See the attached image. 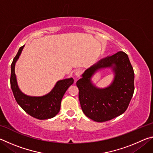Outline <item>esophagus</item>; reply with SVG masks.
Here are the masks:
<instances>
[{
  "label": "esophagus",
  "instance_id": "obj_1",
  "mask_svg": "<svg viewBox=\"0 0 153 153\" xmlns=\"http://www.w3.org/2000/svg\"><path fill=\"white\" fill-rule=\"evenodd\" d=\"M75 74H76V76L77 77H79L80 76H82V71L81 70V69H77V70H76V72H75Z\"/></svg>",
  "mask_w": 153,
  "mask_h": 153
}]
</instances>
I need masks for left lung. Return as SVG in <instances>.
<instances>
[{"instance_id":"1","label":"left lung","mask_w":153,"mask_h":153,"mask_svg":"<svg viewBox=\"0 0 153 153\" xmlns=\"http://www.w3.org/2000/svg\"><path fill=\"white\" fill-rule=\"evenodd\" d=\"M110 66L116 74L113 84L105 89L93 86L90 77L94 71ZM76 85L80 106L88 117L97 122H104L121 115L128 108L134 92V72L128 55L118 51L101 59L85 71Z\"/></svg>"}]
</instances>
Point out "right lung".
Wrapping results in <instances>:
<instances>
[{
    "label": "right lung",
    "instance_id": "add662e5",
    "mask_svg": "<svg viewBox=\"0 0 153 153\" xmlns=\"http://www.w3.org/2000/svg\"><path fill=\"white\" fill-rule=\"evenodd\" d=\"M24 45L21 46L11 63L10 82L11 88L17 102L30 115L38 120L50 119L60 111L61 102L65 92L73 84V78L59 80L51 92L43 97H33L26 96L20 91L15 74V65L19 58Z\"/></svg>",
    "mask_w": 153,
    "mask_h": 153
}]
</instances>
